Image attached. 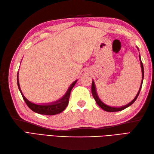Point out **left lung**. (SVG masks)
<instances>
[{
	"label": "left lung",
	"mask_w": 154,
	"mask_h": 154,
	"mask_svg": "<svg viewBox=\"0 0 154 154\" xmlns=\"http://www.w3.org/2000/svg\"><path fill=\"white\" fill-rule=\"evenodd\" d=\"M138 48V50L139 51V49ZM139 59H140V65H141V69H142V79L141 81V85H140V87L139 89V91L138 93H137L136 96L135 97L134 99L131 102L129 103L128 104H126V105L124 106H110V105H108V104H106L105 103H104L102 100L100 99L99 97L98 96V94L97 92V89H96V85H95V83H94V81L93 80V82H92V87H91V91H92V94H93V98L95 100L97 104L99 105L101 109H103L104 110L106 111V112H117V111H120V110H122L124 109H126L127 107L130 106V105H132V104L135 102V100H136L137 97H138L139 95V93L140 92V90H141V88L142 86V83H143V63L142 62L141 60V57H140V54L139 55Z\"/></svg>",
	"instance_id": "left-lung-1"
}]
</instances>
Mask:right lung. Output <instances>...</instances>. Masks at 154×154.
<instances>
[{
    "label": "right lung",
    "mask_w": 154,
    "mask_h": 154,
    "mask_svg": "<svg viewBox=\"0 0 154 154\" xmlns=\"http://www.w3.org/2000/svg\"><path fill=\"white\" fill-rule=\"evenodd\" d=\"M77 80H75L74 82L72 83V84L68 88L67 91L66 93L64 94V95L62 97L61 99L59 100L54 101V102L49 103H42V104H37L34 103L33 102H31V101L27 99L25 97L24 94L22 93V90L20 89V87L19 84V81H18V72L17 74V84L20 92L22 96L24 99L25 103H26L28 106L30 108V109L34 111V112L40 114H44V115H55V114H60L61 112L65 109V108L67 107L69 103V97H70V93L73 89V87L77 83Z\"/></svg>",
    "instance_id": "1"
}]
</instances>
